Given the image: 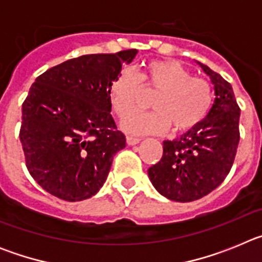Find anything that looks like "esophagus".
<instances>
[{"mask_svg": "<svg viewBox=\"0 0 262 262\" xmlns=\"http://www.w3.org/2000/svg\"><path fill=\"white\" fill-rule=\"evenodd\" d=\"M126 142H127V144H128V145H135V144H138L139 142H140V139L134 138V136H127Z\"/></svg>", "mask_w": 262, "mask_h": 262, "instance_id": "34e87169", "label": "esophagus"}]
</instances>
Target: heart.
Instances as JSON below:
<instances>
[{
	"mask_svg": "<svg viewBox=\"0 0 262 262\" xmlns=\"http://www.w3.org/2000/svg\"><path fill=\"white\" fill-rule=\"evenodd\" d=\"M142 86L159 92L152 100L154 112L134 113L122 120V128L134 135L163 134L170 126L174 133H185L198 126L212 106L214 89L209 80L191 76L178 61L156 60L148 62L139 78L124 71L111 82V105L118 117H125L136 107Z\"/></svg>",
	"mask_w": 262,
	"mask_h": 262,
	"instance_id": "1",
	"label": "heart"
}]
</instances>
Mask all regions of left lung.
<instances>
[{
	"label": "left lung",
	"instance_id": "1",
	"mask_svg": "<svg viewBox=\"0 0 262 262\" xmlns=\"http://www.w3.org/2000/svg\"><path fill=\"white\" fill-rule=\"evenodd\" d=\"M210 76L215 101L198 126L163 143V157L148 169L152 185L176 202H191L211 193L230 173L240 140V107L230 82L198 62Z\"/></svg>",
	"mask_w": 262,
	"mask_h": 262
}]
</instances>
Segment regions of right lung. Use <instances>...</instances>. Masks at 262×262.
I'll return each instance as SVG.
<instances>
[{
	"mask_svg": "<svg viewBox=\"0 0 262 262\" xmlns=\"http://www.w3.org/2000/svg\"><path fill=\"white\" fill-rule=\"evenodd\" d=\"M136 50L67 60L36 77L22 105L26 166L46 191L77 202L98 193L126 136L111 117L110 85Z\"/></svg>",
	"mask_w": 262,
	"mask_h": 262,
	"instance_id": "add662e5",
	"label": "right lung"
}]
</instances>
